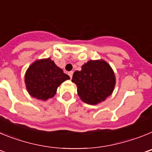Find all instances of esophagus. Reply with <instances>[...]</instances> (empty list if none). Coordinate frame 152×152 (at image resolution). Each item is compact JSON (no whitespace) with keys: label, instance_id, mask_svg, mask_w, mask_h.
I'll return each mask as SVG.
<instances>
[{"label":"esophagus","instance_id":"esophagus-1","mask_svg":"<svg viewBox=\"0 0 152 152\" xmlns=\"http://www.w3.org/2000/svg\"><path fill=\"white\" fill-rule=\"evenodd\" d=\"M73 73L74 72H72V71H71V72H68V75H69V77H71V78H72V75H73Z\"/></svg>","mask_w":152,"mask_h":152}]
</instances>
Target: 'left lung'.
Wrapping results in <instances>:
<instances>
[{
  "label": "left lung",
  "instance_id": "1",
  "mask_svg": "<svg viewBox=\"0 0 152 152\" xmlns=\"http://www.w3.org/2000/svg\"><path fill=\"white\" fill-rule=\"evenodd\" d=\"M72 82L77 87V94L86 103L95 105L106 100L113 93L116 77L110 64L103 60L91 61L76 71Z\"/></svg>",
  "mask_w": 152,
  "mask_h": 152
}]
</instances>
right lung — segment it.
<instances>
[{
	"label": "right lung",
	"mask_w": 152,
	"mask_h": 152,
	"mask_svg": "<svg viewBox=\"0 0 152 152\" xmlns=\"http://www.w3.org/2000/svg\"><path fill=\"white\" fill-rule=\"evenodd\" d=\"M69 76L63 73L50 58L35 61L28 68L25 83L29 94L39 100H45L55 96L58 87Z\"/></svg>",
	"instance_id": "right-lung-1"
}]
</instances>
